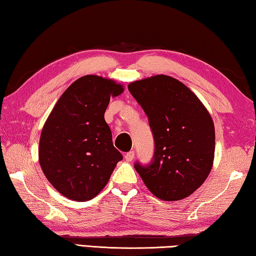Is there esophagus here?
I'll return each instance as SVG.
<instances>
[{
    "mask_svg": "<svg viewBox=\"0 0 256 256\" xmlns=\"http://www.w3.org/2000/svg\"><path fill=\"white\" fill-rule=\"evenodd\" d=\"M133 158H134V151H128V152L125 154V156H124V159L126 160L128 162H132Z\"/></svg>",
    "mask_w": 256,
    "mask_h": 256,
    "instance_id": "esophagus-1",
    "label": "esophagus"
}]
</instances>
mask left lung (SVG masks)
<instances>
[{
  "mask_svg": "<svg viewBox=\"0 0 256 256\" xmlns=\"http://www.w3.org/2000/svg\"><path fill=\"white\" fill-rule=\"evenodd\" d=\"M148 116L154 138L148 166L134 164L146 188L164 201L188 198L204 183L214 159V125L196 97L175 78L158 74L128 84Z\"/></svg>",
  "mask_w": 256,
  "mask_h": 256,
  "instance_id": "left-lung-1",
  "label": "left lung"
}]
</instances>
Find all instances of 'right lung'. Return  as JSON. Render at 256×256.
<instances>
[{"label":"right lung","mask_w":256,"mask_h":256,"mask_svg":"<svg viewBox=\"0 0 256 256\" xmlns=\"http://www.w3.org/2000/svg\"><path fill=\"white\" fill-rule=\"evenodd\" d=\"M123 92L124 86L112 79L81 76L60 97L42 126V170L70 200L84 202L98 196L123 159L105 120L110 97Z\"/></svg>","instance_id":"add662e5"}]
</instances>
